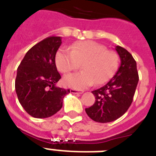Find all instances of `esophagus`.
I'll list each match as a JSON object with an SVG mask.
<instances>
[{"instance_id":"esophagus-1","label":"esophagus","mask_w":156,"mask_h":156,"mask_svg":"<svg viewBox=\"0 0 156 156\" xmlns=\"http://www.w3.org/2000/svg\"><path fill=\"white\" fill-rule=\"evenodd\" d=\"M70 93L74 94H83V91H82V90H74V89H71V90H70Z\"/></svg>"}]
</instances>
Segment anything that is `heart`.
<instances>
[{"label":"heart","instance_id":"1","mask_svg":"<svg viewBox=\"0 0 156 156\" xmlns=\"http://www.w3.org/2000/svg\"><path fill=\"white\" fill-rule=\"evenodd\" d=\"M55 63L62 73L77 70L82 64L83 71L65 76L63 82L69 87L83 90L95 82L101 85L108 82L118 67V56L97 42H78L70 50L60 48L56 53Z\"/></svg>","mask_w":156,"mask_h":156}]
</instances>
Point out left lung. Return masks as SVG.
<instances>
[{
	"label": "left lung",
	"mask_w": 156,
	"mask_h": 156,
	"mask_svg": "<svg viewBox=\"0 0 156 156\" xmlns=\"http://www.w3.org/2000/svg\"><path fill=\"white\" fill-rule=\"evenodd\" d=\"M115 50L120 58L118 70L106 85L92 91L96 100L92 106L86 108L87 115L96 122H112L125 114L133 102L138 84L136 62L133 55L120 46Z\"/></svg>",
	"instance_id": "8db88e82"
}]
</instances>
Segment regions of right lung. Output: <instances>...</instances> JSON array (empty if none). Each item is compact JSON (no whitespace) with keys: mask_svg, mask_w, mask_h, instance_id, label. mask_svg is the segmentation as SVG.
<instances>
[{"mask_svg":"<svg viewBox=\"0 0 156 156\" xmlns=\"http://www.w3.org/2000/svg\"><path fill=\"white\" fill-rule=\"evenodd\" d=\"M60 36H50L33 46L17 68L15 89L24 110L35 118L53 116L62 107L70 90L56 86L61 76L55 65Z\"/></svg>","mask_w":156,"mask_h":156,"instance_id":"right-lung-1","label":"right lung"}]
</instances>
